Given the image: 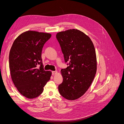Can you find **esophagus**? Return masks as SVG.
<instances>
[{
  "mask_svg": "<svg viewBox=\"0 0 124 124\" xmlns=\"http://www.w3.org/2000/svg\"><path fill=\"white\" fill-rule=\"evenodd\" d=\"M57 73H58V72L57 71H53V72H52V75H56V74H57Z\"/></svg>",
  "mask_w": 124,
  "mask_h": 124,
  "instance_id": "1",
  "label": "esophagus"
}]
</instances>
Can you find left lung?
Wrapping results in <instances>:
<instances>
[{"instance_id":"1","label":"left lung","mask_w":124,"mask_h":124,"mask_svg":"<svg viewBox=\"0 0 124 124\" xmlns=\"http://www.w3.org/2000/svg\"><path fill=\"white\" fill-rule=\"evenodd\" d=\"M65 62L69 66L61 70L62 83L59 92L69 100L78 99L87 92L97 71V57L92 40L79 30L71 29L57 33Z\"/></svg>"}]
</instances>
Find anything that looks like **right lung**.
<instances>
[{
  "instance_id": "obj_1",
  "label": "right lung",
  "mask_w": 124,
  "mask_h": 124,
  "mask_svg": "<svg viewBox=\"0 0 124 124\" xmlns=\"http://www.w3.org/2000/svg\"><path fill=\"white\" fill-rule=\"evenodd\" d=\"M50 33L28 31L15 39L9 53V68L13 84L26 98L40 96L50 80L52 72L44 71L41 58L44 44ZM39 64V69L37 68Z\"/></svg>"
}]
</instances>
